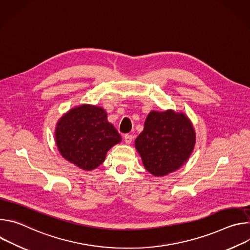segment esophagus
<instances>
[{
  "mask_svg": "<svg viewBox=\"0 0 250 250\" xmlns=\"http://www.w3.org/2000/svg\"><path fill=\"white\" fill-rule=\"evenodd\" d=\"M132 138H133V136H132L131 134H128V133L125 134V136H124L125 142V144H127V145H129V144H130V142L132 141Z\"/></svg>",
  "mask_w": 250,
  "mask_h": 250,
  "instance_id": "esophagus-1",
  "label": "esophagus"
}]
</instances>
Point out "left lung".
<instances>
[{
	"label": "left lung",
	"instance_id": "8db88e82",
	"mask_svg": "<svg viewBox=\"0 0 250 250\" xmlns=\"http://www.w3.org/2000/svg\"><path fill=\"white\" fill-rule=\"evenodd\" d=\"M196 133L183 113L151 111L144 131L135 139V148L146 169L154 176H165L179 169L190 157Z\"/></svg>",
	"mask_w": 250,
	"mask_h": 250
}]
</instances>
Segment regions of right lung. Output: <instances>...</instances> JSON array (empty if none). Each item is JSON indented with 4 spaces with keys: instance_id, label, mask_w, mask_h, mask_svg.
I'll return each instance as SVG.
<instances>
[{
    "instance_id": "add662e5",
    "label": "right lung",
    "mask_w": 250,
    "mask_h": 250,
    "mask_svg": "<svg viewBox=\"0 0 250 250\" xmlns=\"http://www.w3.org/2000/svg\"><path fill=\"white\" fill-rule=\"evenodd\" d=\"M55 140L61 155L83 170L100 166L111 147L122 141L105 111L82 104L71 109L57 123Z\"/></svg>"
}]
</instances>
